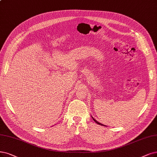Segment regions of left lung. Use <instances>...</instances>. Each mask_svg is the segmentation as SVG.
<instances>
[{
    "label": "left lung",
    "mask_w": 157,
    "mask_h": 157,
    "mask_svg": "<svg viewBox=\"0 0 157 157\" xmlns=\"http://www.w3.org/2000/svg\"><path fill=\"white\" fill-rule=\"evenodd\" d=\"M91 117H92V116H91ZM92 119H93V120H94V121H95V122H96V124H99V125H104L103 124H101V123H100V122H98V121L97 120H95V119H94V118L93 117H92Z\"/></svg>",
    "instance_id": "obj_1"
}]
</instances>
